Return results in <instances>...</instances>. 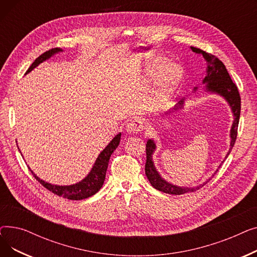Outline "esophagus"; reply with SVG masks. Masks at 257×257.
<instances>
[{
	"label": "esophagus",
	"instance_id": "obj_1",
	"mask_svg": "<svg viewBox=\"0 0 257 257\" xmlns=\"http://www.w3.org/2000/svg\"><path fill=\"white\" fill-rule=\"evenodd\" d=\"M143 128H144L143 121L140 118H134V119H131L127 124L126 131L129 134H134V133H138V132L142 131Z\"/></svg>",
	"mask_w": 257,
	"mask_h": 257
}]
</instances>
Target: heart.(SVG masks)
<instances>
[{"label": "heart", "mask_w": 257, "mask_h": 257, "mask_svg": "<svg viewBox=\"0 0 257 257\" xmlns=\"http://www.w3.org/2000/svg\"><path fill=\"white\" fill-rule=\"evenodd\" d=\"M167 62L166 58H157L145 75L146 83L149 84L161 73L158 76L157 85L149 97V105L154 109H161L168 104L183 77V70L180 64L171 62L166 66Z\"/></svg>", "instance_id": "b5f03b06"}]
</instances>
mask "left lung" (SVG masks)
Instances as JSON below:
<instances>
[{
    "label": "left lung",
    "mask_w": 257,
    "mask_h": 257,
    "mask_svg": "<svg viewBox=\"0 0 257 257\" xmlns=\"http://www.w3.org/2000/svg\"><path fill=\"white\" fill-rule=\"evenodd\" d=\"M192 51L196 54H201L203 58L205 59L207 63L206 67V75L203 79V84L205 85V90L210 93H215L219 94L222 98L226 100L228 105L230 106L231 112L233 114V121L231 125L230 129V148H229V151L225 156V159L228 157L229 153L231 152L232 148L234 146L236 136H237V127H238V120H239V114H240V97H239V92L237 90L236 85L233 83V81L231 80L230 76H229L226 66L224 63L214 55H211L209 53H206L204 51H202L201 49L191 47ZM198 87H195L194 90L196 91ZM184 106V99L180 100L176 105L174 106L172 110H169V112L172 111H177L179 109H182ZM167 112L166 114H168ZM156 150V144L153 140H148L147 145H146V153H147V161H146V166H145V172L147 175V178L149 179L150 183L152 186L156 190L164 192L166 194L170 195H182L185 193H191V192H196L199 188L202 186H204L209 180H206L202 184H199L197 186L193 187H187V186H178L175 185L167 180H165L161 175L158 173V171L155 168L154 161H153V154ZM225 159L222 161L221 165L218 167L217 171H214L213 175L217 173L222 166V164L225 161Z\"/></svg>",
    "instance_id": "left-lung-1"
}]
</instances>
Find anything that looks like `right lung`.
Here are the masks:
<instances>
[{
    "instance_id": "1",
    "label": "right lung",
    "mask_w": 257,
    "mask_h": 257,
    "mask_svg": "<svg viewBox=\"0 0 257 257\" xmlns=\"http://www.w3.org/2000/svg\"><path fill=\"white\" fill-rule=\"evenodd\" d=\"M63 50L60 48H55V49H51L44 54H42L39 57L35 59V61L31 64V66L28 69V71L26 72V74L30 73L32 70H34L37 65H39L42 62L48 60L51 58L53 55H55L57 53L62 52ZM120 141V133L116 134V136L111 140V142L108 144L105 149L99 154L98 158L96 159L93 164V167L91 168L90 172L88 173L87 176L82 179L81 181L72 184V185H56V184H51L49 182H46L44 180L37 177L36 175L31 171L33 174V176L38 180L39 183H42L47 190L50 192L54 193L55 195L66 198L70 200H83L88 197H91L96 193L99 192L100 188L102 187L105 176H106V171L108 168V163H109V159L113 151L116 149L117 146L119 145Z\"/></svg>"
}]
</instances>
